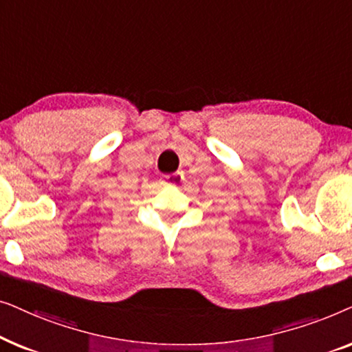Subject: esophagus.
Listing matches in <instances>:
<instances>
[{"mask_svg": "<svg viewBox=\"0 0 352 352\" xmlns=\"http://www.w3.org/2000/svg\"><path fill=\"white\" fill-rule=\"evenodd\" d=\"M182 181H184V176H182V173H179V171L163 176V182L168 186H179Z\"/></svg>", "mask_w": 352, "mask_h": 352, "instance_id": "1", "label": "esophagus"}]
</instances>
